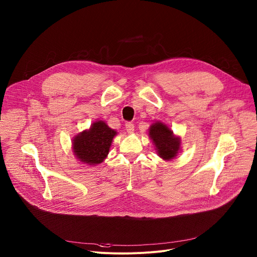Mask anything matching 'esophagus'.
Wrapping results in <instances>:
<instances>
[{
	"instance_id": "1",
	"label": "esophagus",
	"mask_w": 257,
	"mask_h": 257,
	"mask_svg": "<svg viewBox=\"0 0 257 257\" xmlns=\"http://www.w3.org/2000/svg\"><path fill=\"white\" fill-rule=\"evenodd\" d=\"M125 127H126V130H127V132H128L129 134H132V133L134 132V124H132V123H130V122H127L126 125H125Z\"/></svg>"
}]
</instances>
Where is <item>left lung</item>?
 Here are the masks:
<instances>
[{
    "label": "left lung",
    "instance_id": "obj_1",
    "mask_svg": "<svg viewBox=\"0 0 257 257\" xmlns=\"http://www.w3.org/2000/svg\"><path fill=\"white\" fill-rule=\"evenodd\" d=\"M149 135L161 159L172 161L178 156L181 148V138L175 135L167 124L161 121L153 123L149 129Z\"/></svg>",
    "mask_w": 257,
    "mask_h": 257
}]
</instances>
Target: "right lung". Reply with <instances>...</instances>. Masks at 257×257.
Returning a JSON list of instances; mask_svg holds the SVG:
<instances>
[{
  "label": "right lung",
  "instance_id": "right-lung-1",
  "mask_svg": "<svg viewBox=\"0 0 257 257\" xmlns=\"http://www.w3.org/2000/svg\"><path fill=\"white\" fill-rule=\"evenodd\" d=\"M117 131L102 120L94 121L89 129L83 130L72 139V151L84 165L94 167L101 164L108 155Z\"/></svg>",
  "mask_w": 257,
  "mask_h": 257
}]
</instances>
